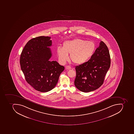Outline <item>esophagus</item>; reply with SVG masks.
Here are the masks:
<instances>
[{
  "label": "esophagus",
  "instance_id": "34e87169",
  "mask_svg": "<svg viewBox=\"0 0 134 134\" xmlns=\"http://www.w3.org/2000/svg\"><path fill=\"white\" fill-rule=\"evenodd\" d=\"M71 69V67L69 65H67L65 66V69L67 70H70V69Z\"/></svg>",
  "mask_w": 134,
  "mask_h": 134
}]
</instances>
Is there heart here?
I'll return each instance as SVG.
<instances>
[{"instance_id":"heart-1","label":"heart","mask_w":134,"mask_h":134,"mask_svg":"<svg viewBox=\"0 0 134 134\" xmlns=\"http://www.w3.org/2000/svg\"><path fill=\"white\" fill-rule=\"evenodd\" d=\"M96 45L92 41H87L80 38L67 41L63 43L62 47L57 48L58 60L62 64H65L69 59L77 64H83L93 56L96 49Z\"/></svg>"}]
</instances>
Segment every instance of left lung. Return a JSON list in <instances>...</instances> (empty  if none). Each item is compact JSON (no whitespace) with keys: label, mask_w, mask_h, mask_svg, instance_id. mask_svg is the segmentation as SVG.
<instances>
[{"label":"left lung","mask_w":134,"mask_h":134,"mask_svg":"<svg viewBox=\"0 0 134 134\" xmlns=\"http://www.w3.org/2000/svg\"><path fill=\"white\" fill-rule=\"evenodd\" d=\"M110 65V57L106 45L101 41L91 59L76 66L75 86L81 91L88 93L102 86Z\"/></svg>","instance_id":"8db88e82"}]
</instances>
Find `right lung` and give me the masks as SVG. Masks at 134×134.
<instances>
[{
    "mask_svg": "<svg viewBox=\"0 0 134 134\" xmlns=\"http://www.w3.org/2000/svg\"><path fill=\"white\" fill-rule=\"evenodd\" d=\"M51 38L40 36L27 43L21 54L20 64L27 83L36 91L47 92L56 86L64 67L51 62Z\"/></svg>",
    "mask_w": 134,
    "mask_h": 134,
    "instance_id": "obj_1",
    "label": "right lung"
}]
</instances>
